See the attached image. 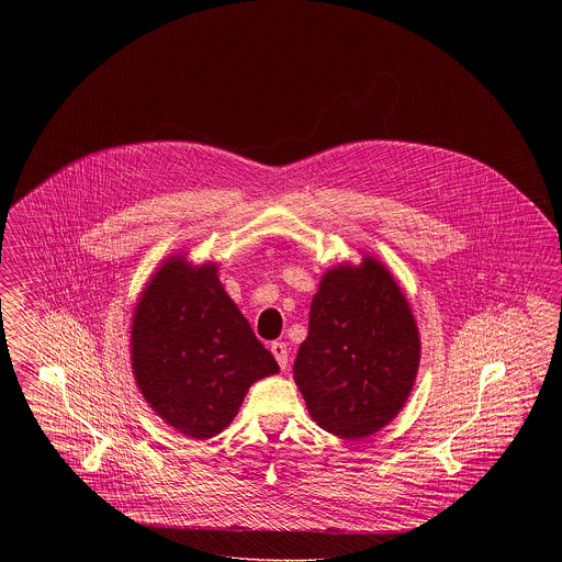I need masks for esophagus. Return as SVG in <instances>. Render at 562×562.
Wrapping results in <instances>:
<instances>
[{
  "label": "esophagus",
  "instance_id": "esophagus-1",
  "mask_svg": "<svg viewBox=\"0 0 562 562\" xmlns=\"http://www.w3.org/2000/svg\"><path fill=\"white\" fill-rule=\"evenodd\" d=\"M271 353H273V358H276V362L280 364V369L284 371L286 367H289V348H286V344H282V341H273L271 346Z\"/></svg>",
  "mask_w": 562,
  "mask_h": 562
}]
</instances>
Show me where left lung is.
I'll use <instances>...</instances> for the list:
<instances>
[{"mask_svg":"<svg viewBox=\"0 0 562 562\" xmlns=\"http://www.w3.org/2000/svg\"><path fill=\"white\" fill-rule=\"evenodd\" d=\"M419 333L398 284L376 259L324 273L299 346L294 381L322 429L364 438L404 406L419 369Z\"/></svg>","mask_w":562,"mask_h":562,"instance_id":"8db88e82","label":"left lung"}]
</instances>
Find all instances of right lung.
<instances>
[{"mask_svg": "<svg viewBox=\"0 0 562 562\" xmlns=\"http://www.w3.org/2000/svg\"><path fill=\"white\" fill-rule=\"evenodd\" d=\"M133 371L147 404L188 438H213L248 387L280 367L218 282L216 266H161L134 312Z\"/></svg>", "mask_w": 562, "mask_h": 562, "instance_id": "obj_1", "label": "right lung"}]
</instances>
